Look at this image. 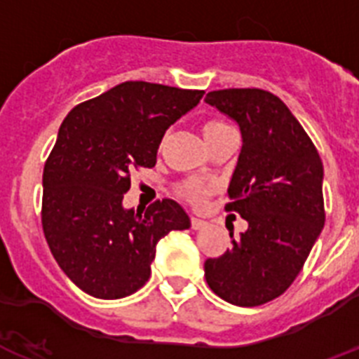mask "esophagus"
Returning a JSON list of instances; mask_svg holds the SVG:
<instances>
[{
    "instance_id": "34e87169",
    "label": "esophagus",
    "mask_w": 359,
    "mask_h": 359,
    "mask_svg": "<svg viewBox=\"0 0 359 359\" xmlns=\"http://www.w3.org/2000/svg\"><path fill=\"white\" fill-rule=\"evenodd\" d=\"M204 226H208L206 221L198 219V217H191V228H194V230H203Z\"/></svg>"
}]
</instances>
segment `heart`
<instances>
[{"label":"heart","mask_w":359,"mask_h":359,"mask_svg":"<svg viewBox=\"0 0 359 359\" xmlns=\"http://www.w3.org/2000/svg\"><path fill=\"white\" fill-rule=\"evenodd\" d=\"M224 128H228L226 123L219 122V120H210V122H206L203 126L204 138L210 137V135H213V133H217V131H221V129H224ZM208 194H210V186L204 184V182H189V184L184 188V195L194 204H203Z\"/></svg>","instance_id":"b5f03b06"}]
</instances>
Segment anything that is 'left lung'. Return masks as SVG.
<instances>
[{
	"mask_svg": "<svg viewBox=\"0 0 359 359\" xmlns=\"http://www.w3.org/2000/svg\"><path fill=\"white\" fill-rule=\"evenodd\" d=\"M204 102L239 126L243 147L226 210L248 222V230L231 239V250L204 263V276L231 305H264L294 283L323 230V162L272 93L222 89L208 93Z\"/></svg>",
	"mask_w": 359,
	"mask_h": 359,
	"instance_id": "left-lung-1",
	"label": "left lung"
}]
</instances>
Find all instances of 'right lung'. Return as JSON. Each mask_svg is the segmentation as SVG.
I'll return each instance as SVG.
<instances>
[{
	"instance_id": "1",
	"label": "right lung",
	"mask_w": 359,
	"mask_h": 359,
	"mask_svg": "<svg viewBox=\"0 0 359 359\" xmlns=\"http://www.w3.org/2000/svg\"><path fill=\"white\" fill-rule=\"evenodd\" d=\"M204 91L123 82L76 105L60 126L43 168L41 224L56 263L98 299L131 296L151 276L156 243L188 230V213L162 198L146 212L123 208L135 168H153L170 126Z\"/></svg>"
}]
</instances>
